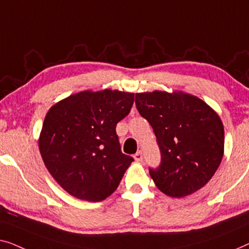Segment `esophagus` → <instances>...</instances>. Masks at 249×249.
I'll list each match as a JSON object with an SVG mask.
<instances>
[{
	"instance_id": "obj_1",
	"label": "esophagus",
	"mask_w": 249,
	"mask_h": 249,
	"mask_svg": "<svg viewBox=\"0 0 249 249\" xmlns=\"http://www.w3.org/2000/svg\"><path fill=\"white\" fill-rule=\"evenodd\" d=\"M134 159H135L136 161H142V159H143V155H142V152H141V151L136 152L135 155H134Z\"/></svg>"
}]
</instances>
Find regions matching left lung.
I'll return each mask as SVG.
<instances>
[{"mask_svg": "<svg viewBox=\"0 0 249 249\" xmlns=\"http://www.w3.org/2000/svg\"><path fill=\"white\" fill-rule=\"evenodd\" d=\"M135 105L152 126L160 149V166L149 168L156 186L177 198L205 186L223 157L225 129L219 115L181 91L136 93Z\"/></svg>", "mask_w": 249, "mask_h": 249, "instance_id": "obj_1", "label": "left lung"}]
</instances>
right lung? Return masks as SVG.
Masks as SVG:
<instances>
[{
  "mask_svg": "<svg viewBox=\"0 0 249 249\" xmlns=\"http://www.w3.org/2000/svg\"><path fill=\"white\" fill-rule=\"evenodd\" d=\"M134 93L86 90L58 101L39 136L44 163L59 186L76 198L100 202L116 191L134 159L121 151L116 125Z\"/></svg>",
  "mask_w": 249,
  "mask_h": 249,
  "instance_id": "1",
  "label": "right lung"
}]
</instances>
